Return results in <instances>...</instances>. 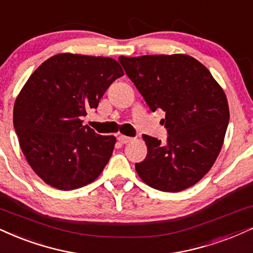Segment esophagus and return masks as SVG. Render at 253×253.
Segmentation results:
<instances>
[{"instance_id": "obj_1", "label": "esophagus", "mask_w": 253, "mask_h": 253, "mask_svg": "<svg viewBox=\"0 0 253 253\" xmlns=\"http://www.w3.org/2000/svg\"><path fill=\"white\" fill-rule=\"evenodd\" d=\"M118 142L122 143V144H126V143L131 142L133 138H131V137H127V136H124V135H120L117 137Z\"/></svg>"}]
</instances>
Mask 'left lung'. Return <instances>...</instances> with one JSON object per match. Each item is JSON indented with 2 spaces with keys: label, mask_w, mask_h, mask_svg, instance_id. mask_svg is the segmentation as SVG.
<instances>
[{
  "label": "left lung",
  "mask_w": 253,
  "mask_h": 253,
  "mask_svg": "<svg viewBox=\"0 0 253 253\" xmlns=\"http://www.w3.org/2000/svg\"><path fill=\"white\" fill-rule=\"evenodd\" d=\"M151 111L165 112L168 143L144 135L148 154L136 163L145 184L164 192L191 188L210 171L224 143L230 111L225 92L205 65L185 54L120 56Z\"/></svg>",
  "instance_id": "obj_1"
}]
</instances>
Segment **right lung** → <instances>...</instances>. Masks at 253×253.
Returning a JSON list of instances; mask_svg holds the SVG:
<instances>
[{
    "label": "right lung",
    "instance_id": "right-lung-1",
    "mask_svg": "<svg viewBox=\"0 0 253 253\" xmlns=\"http://www.w3.org/2000/svg\"><path fill=\"white\" fill-rule=\"evenodd\" d=\"M123 75L114 58L70 52L51 56L31 74L12 118L22 152L43 182L70 191L102 173L116 137L98 135L81 117Z\"/></svg>",
    "mask_w": 253,
    "mask_h": 253
}]
</instances>
